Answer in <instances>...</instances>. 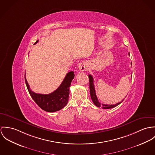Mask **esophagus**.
Segmentation results:
<instances>
[{"instance_id":"1","label":"esophagus","mask_w":155,"mask_h":155,"mask_svg":"<svg viewBox=\"0 0 155 155\" xmlns=\"http://www.w3.org/2000/svg\"><path fill=\"white\" fill-rule=\"evenodd\" d=\"M78 68L80 71H84L88 69V65L86 62H82L79 64Z\"/></svg>"}]
</instances>
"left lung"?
Masks as SVG:
<instances>
[{"label":"left lung","mask_w":155,"mask_h":155,"mask_svg":"<svg viewBox=\"0 0 155 155\" xmlns=\"http://www.w3.org/2000/svg\"><path fill=\"white\" fill-rule=\"evenodd\" d=\"M88 78H89V83H90V96L91 98V100L93 101V102L94 104L100 107H102L103 109H110V108H113L116 107L117 106H118V104H120V103H122V102L124 101L122 100L121 102L117 103L115 104H101L99 102L97 97L96 96V91H95V88H94V85L93 83V77L89 74L88 75Z\"/></svg>","instance_id":"left-lung-1"}]
</instances>
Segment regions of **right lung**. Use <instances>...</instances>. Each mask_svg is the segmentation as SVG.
<instances>
[{
	"mask_svg": "<svg viewBox=\"0 0 155 155\" xmlns=\"http://www.w3.org/2000/svg\"><path fill=\"white\" fill-rule=\"evenodd\" d=\"M38 41V40H37L34 45H35ZM74 76L75 75L73 71L68 72L59 87L55 91L48 94H43L33 92L30 88V86L25 78V81L30 94L37 104L46 112H53L61 110L67 105L69 98V87Z\"/></svg>",
	"mask_w": 155,
	"mask_h": 155,
	"instance_id": "add662e5",
	"label": "right lung"
}]
</instances>
